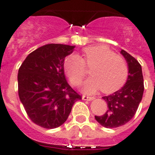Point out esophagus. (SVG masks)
Segmentation results:
<instances>
[{
  "instance_id": "34e87169",
  "label": "esophagus",
  "mask_w": 155,
  "mask_h": 155,
  "mask_svg": "<svg viewBox=\"0 0 155 155\" xmlns=\"http://www.w3.org/2000/svg\"><path fill=\"white\" fill-rule=\"evenodd\" d=\"M82 98H83V100L84 101H92L94 99V97H88V96H86V95H83Z\"/></svg>"
}]
</instances>
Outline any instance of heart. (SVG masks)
Listing matches in <instances>:
<instances>
[{
    "mask_svg": "<svg viewBox=\"0 0 155 155\" xmlns=\"http://www.w3.org/2000/svg\"><path fill=\"white\" fill-rule=\"evenodd\" d=\"M91 68L92 77L85 82L83 91L92 94L101 89L104 93L118 91L126 83L128 65L125 59L115 54L106 46H91L83 50V58L78 54L67 56L64 68L72 85L79 86Z\"/></svg>",
    "mask_w": 155,
    "mask_h": 155,
    "instance_id": "heart-1",
    "label": "heart"
}]
</instances>
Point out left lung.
Instances as JSON below:
<instances>
[{
  "mask_svg": "<svg viewBox=\"0 0 155 155\" xmlns=\"http://www.w3.org/2000/svg\"><path fill=\"white\" fill-rule=\"evenodd\" d=\"M121 54L128 64L127 81L120 90L102 97L107 104L108 109L103 115H95V119L106 128L119 127L131 120L142 100L144 90L140 64L124 50L121 51Z\"/></svg>",
  "mask_w": 155,
  "mask_h": 155,
  "instance_id": "8db88e82",
  "label": "left lung"
}]
</instances>
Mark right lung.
I'll list each match as a JSON object with an SVG mask.
<instances>
[{"label":"right lung","instance_id":"right-lung-1","mask_svg":"<svg viewBox=\"0 0 155 155\" xmlns=\"http://www.w3.org/2000/svg\"><path fill=\"white\" fill-rule=\"evenodd\" d=\"M75 46L50 44L29 54L18 73V96L35 124L54 129L67 120L81 96L68 85L64 61Z\"/></svg>","mask_w":155,"mask_h":155}]
</instances>
